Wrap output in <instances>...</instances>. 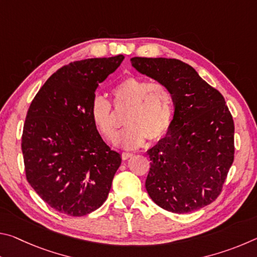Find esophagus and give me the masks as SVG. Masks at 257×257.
I'll list each match as a JSON object with an SVG mask.
<instances>
[{
    "label": "esophagus",
    "instance_id": "34e87169",
    "mask_svg": "<svg viewBox=\"0 0 257 257\" xmlns=\"http://www.w3.org/2000/svg\"><path fill=\"white\" fill-rule=\"evenodd\" d=\"M133 156L132 153H128V152H123L122 154H121V158H122V160H128Z\"/></svg>",
    "mask_w": 257,
    "mask_h": 257
}]
</instances>
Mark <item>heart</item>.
<instances>
[{
	"label": "heart",
	"mask_w": 257,
	"mask_h": 257,
	"mask_svg": "<svg viewBox=\"0 0 257 257\" xmlns=\"http://www.w3.org/2000/svg\"><path fill=\"white\" fill-rule=\"evenodd\" d=\"M112 94L115 108L129 107L124 118V124L128 127L119 138L120 145L124 149H138L146 138L158 142L168 134L175 113V98L168 85L128 76L113 88ZM89 114L99 134L107 142L114 143L119 122L111 102L96 95L90 103Z\"/></svg>",
	"instance_id": "obj_1"
}]
</instances>
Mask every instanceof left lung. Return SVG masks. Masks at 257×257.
Here are the masks:
<instances>
[{"mask_svg":"<svg viewBox=\"0 0 257 257\" xmlns=\"http://www.w3.org/2000/svg\"><path fill=\"white\" fill-rule=\"evenodd\" d=\"M134 68L170 87L175 115L167 136L147 151L150 197L163 210L189 213L214 202L234 158V123L224 97L189 64L135 58Z\"/></svg>","mask_w":257,"mask_h":257,"instance_id":"8db88e82","label":"left lung"}]
</instances>
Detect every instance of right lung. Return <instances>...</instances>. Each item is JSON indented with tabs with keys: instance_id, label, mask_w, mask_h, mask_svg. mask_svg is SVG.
<instances>
[{
	"instance_id": "right-lung-1",
	"label": "right lung",
	"mask_w": 257,
	"mask_h": 257,
	"mask_svg": "<svg viewBox=\"0 0 257 257\" xmlns=\"http://www.w3.org/2000/svg\"><path fill=\"white\" fill-rule=\"evenodd\" d=\"M123 55L69 63L46 80L30 103L21 150L26 178L46 204L84 216L107 198L121 164L89 114L99 82L116 70Z\"/></svg>"
}]
</instances>
